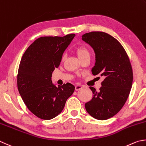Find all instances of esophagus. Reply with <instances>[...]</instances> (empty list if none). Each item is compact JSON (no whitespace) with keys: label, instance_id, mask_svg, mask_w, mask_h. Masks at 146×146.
Instances as JSON below:
<instances>
[{"label":"esophagus","instance_id":"obj_1","mask_svg":"<svg viewBox=\"0 0 146 146\" xmlns=\"http://www.w3.org/2000/svg\"><path fill=\"white\" fill-rule=\"evenodd\" d=\"M82 88H83V86H82V85H76L75 89L76 91H79L82 89Z\"/></svg>","mask_w":146,"mask_h":146}]
</instances>
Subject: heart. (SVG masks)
Masks as SVG:
<instances>
[{"label": "heart", "instance_id": "b5f03b06", "mask_svg": "<svg viewBox=\"0 0 146 146\" xmlns=\"http://www.w3.org/2000/svg\"><path fill=\"white\" fill-rule=\"evenodd\" d=\"M76 52L79 58H81L87 54H89V51L88 50V49L84 46H79L76 48ZM64 56H62V60H64Z\"/></svg>", "mask_w": 146, "mask_h": 146}]
</instances>
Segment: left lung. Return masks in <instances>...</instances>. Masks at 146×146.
<instances>
[{
	"mask_svg": "<svg viewBox=\"0 0 146 146\" xmlns=\"http://www.w3.org/2000/svg\"><path fill=\"white\" fill-rule=\"evenodd\" d=\"M82 40L95 51L93 75L104 78L99 91L90 87L93 98L85 108L93 117L106 120L116 115L127 100L132 86V68L124 48L111 35L91 32L82 35Z\"/></svg>",
	"mask_w": 146,
	"mask_h": 146,
	"instance_id": "1",
	"label": "left lung"
}]
</instances>
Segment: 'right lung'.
<instances>
[{"instance_id":"right-lung-1","label":"right lung","mask_w":146,"mask_h":146,"mask_svg":"<svg viewBox=\"0 0 146 146\" xmlns=\"http://www.w3.org/2000/svg\"><path fill=\"white\" fill-rule=\"evenodd\" d=\"M75 35L38 38L21 58L17 76L19 93L30 111L40 119L58 116L75 90L68 82L57 87L51 81L52 73Z\"/></svg>"}]
</instances>
